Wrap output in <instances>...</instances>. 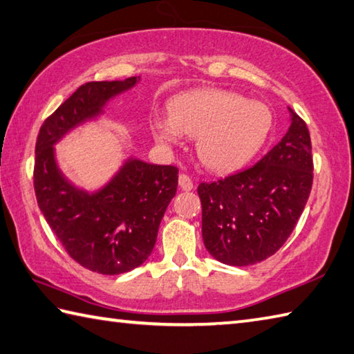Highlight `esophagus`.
Returning a JSON list of instances; mask_svg holds the SVG:
<instances>
[{
    "mask_svg": "<svg viewBox=\"0 0 354 354\" xmlns=\"http://www.w3.org/2000/svg\"><path fill=\"white\" fill-rule=\"evenodd\" d=\"M178 183H179V187H181V190L184 192H190L194 189V183H192V179L185 175V173H181V175H179Z\"/></svg>",
    "mask_w": 354,
    "mask_h": 354,
    "instance_id": "obj_1",
    "label": "esophagus"
}]
</instances>
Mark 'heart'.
I'll use <instances>...</instances> for the list:
<instances>
[{
	"instance_id": "b5f03b06",
	"label": "heart",
	"mask_w": 354,
	"mask_h": 354,
	"mask_svg": "<svg viewBox=\"0 0 354 354\" xmlns=\"http://www.w3.org/2000/svg\"><path fill=\"white\" fill-rule=\"evenodd\" d=\"M272 111L260 100L244 99L229 89L205 88L178 95L170 114H155L150 130L159 144L179 145L184 136L198 138L196 151L215 173L241 169L265 145Z\"/></svg>"
}]
</instances>
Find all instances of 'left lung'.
I'll use <instances>...</instances> for the list:
<instances>
[{"mask_svg": "<svg viewBox=\"0 0 354 354\" xmlns=\"http://www.w3.org/2000/svg\"><path fill=\"white\" fill-rule=\"evenodd\" d=\"M288 110L291 125L286 134L254 167L198 185L204 246L224 265L249 266L274 255L291 235L310 198V131Z\"/></svg>", "mask_w": 354, "mask_h": 354, "instance_id": "obj_1", "label": "left lung"}]
</instances>
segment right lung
<instances>
[{
    "mask_svg": "<svg viewBox=\"0 0 354 354\" xmlns=\"http://www.w3.org/2000/svg\"><path fill=\"white\" fill-rule=\"evenodd\" d=\"M140 77L88 82L44 120L35 144L37 203L66 252L89 271L115 275L149 259L160 220L176 195L178 169L128 156L99 189L86 190L62 171L55 145L97 120L105 106Z\"/></svg>",
    "mask_w": 354,
    "mask_h": 354,
    "instance_id": "1",
    "label": "right lung"
}]
</instances>
